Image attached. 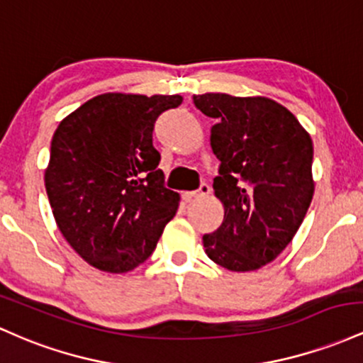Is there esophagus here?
I'll list each match as a JSON object with an SVG mask.
<instances>
[{
	"instance_id": "obj_1",
	"label": "esophagus",
	"mask_w": 363,
	"mask_h": 363,
	"mask_svg": "<svg viewBox=\"0 0 363 363\" xmlns=\"http://www.w3.org/2000/svg\"><path fill=\"white\" fill-rule=\"evenodd\" d=\"M209 194H211V186L207 185V183H202L201 189L195 190V192H185V194H183V199L189 202V201H194V199H199V197H207Z\"/></svg>"
}]
</instances>
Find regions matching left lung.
<instances>
[{
    "label": "left lung",
    "mask_w": 363,
    "mask_h": 363,
    "mask_svg": "<svg viewBox=\"0 0 363 363\" xmlns=\"http://www.w3.org/2000/svg\"><path fill=\"white\" fill-rule=\"evenodd\" d=\"M194 104L216 120L211 147L221 161L213 189L225 219L203 235L206 254L225 269L257 271L288 247L311 206L312 138L269 97L209 92Z\"/></svg>",
    "instance_id": "1"
}]
</instances>
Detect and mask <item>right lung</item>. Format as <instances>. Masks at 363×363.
Wrapping results in <instances>:
<instances>
[{"mask_svg":"<svg viewBox=\"0 0 363 363\" xmlns=\"http://www.w3.org/2000/svg\"><path fill=\"white\" fill-rule=\"evenodd\" d=\"M182 96L106 92L61 120L44 171L63 238L96 269L128 272L149 259L180 194L157 169L154 121Z\"/></svg>","mask_w":363,"mask_h":363,"instance_id":"right-lung-1","label":"right lung"}]
</instances>
